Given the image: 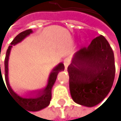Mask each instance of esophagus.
Segmentation results:
<instances>
[{
    "mask_svg": "<svg viewBox=\"0 0 121 121\" xmlns=\"http://www.w3.org/2000/svg\"><path fill=\"white\" fill-rule=\"evenodd\" d=\"M63 63H64V66H65V69H67V67H68V66H69V59H65L64 60V62H63Z\"/></svg>",
    "mask_w": 121,
    "mask_h": 121,
    "instance_id": "esophagus-1",
    "label": "esophagus"
}]
</instances>
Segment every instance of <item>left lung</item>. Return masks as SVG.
Returning <instances> with one entry per match:
<instances>
[{"label": "left lung", "mask_w": 121, "mask_h": 121, "mask_svg": "<svg viewBox=\"0 0 121 121\" xmlns=\"http://www.w3.org/2000/svg\"><path fill=\"white\" fill-rule=\"evenodd\" d=\"M68 72L75 103L92 107L102 101L112 88L115 74L114 53L107 39L101 35L77 51Z\"/></svg>", "instance_id": "8db88e82"}]
</instances>
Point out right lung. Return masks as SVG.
<instances>
[{
    "instance_id": "1",
    "label": "right lung",
    "mask_w": 121,
    "mask_h": 121,
    "mask_svg": "<svg viewBox=\"0 0 121 121\" xmlns=\"http://www.w3.org/2000/svg\"><path fill=\"white\" fill-rule=\"evenodd\" d=\"M32 33H33V30L31 29L26 30L20 33H19V34L14 39V40L12 41L11 45L9 47L8 50L6 51L4 65H5V80H6L8 90L6 88H6L7 91H9L10 94L12 95L11 96H12V98L17 101V102L20 104L23 107L28 108V110L32 111V112H36V111H39L42 109H44L50 104L51 98H52V88L56 81V78H57L58 73L60 71L64 70V65L63 63H60L52 70V71L50 74V76H49L47 84L45 88L42 89L36 90V91H28L25 93L24 96H21L20 95H18L17 93H16L13 91L9 81V59L11 50H12L13 46L21 42L23 39H25L26 37L28 36ZM0 79L3 82V80H2L3 77H1Z\"/></svg>"
}]
</instances>
